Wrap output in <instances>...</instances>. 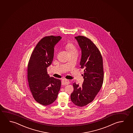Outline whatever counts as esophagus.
<instances>
[{"mask_svg":"<svg viewBox=\"0 0 133 133\" xmlns=\"http://www.w3.org/2000/svg\"><path fill=\"white\" fill-rule=\"evenodd\" d=\"M70 83L69 81L66 79H63L62 80V84L63 85H67Z\"/></svg>","mask_w":133,"mask_h":133,"instance_id":"34e87169","label":"esophagus"}]
</instances>
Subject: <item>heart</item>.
Wrapping results in <instances>:
<instances>
[{
  "label": "heart",
  "mask_w": 133,
  "mask_h": 133,
  "mask_svg": "<svg viewBox=\"0 0 133 133\" xmlns=\"http://www.w3.org/2000/svg\"><path fill=\"white\" fill-rule=\"evenodd\" d=\"M65 48L69 53L74 52V51H77L76 46H75L74 44L71 42H69L66 44Z\"/></svg>",
  "instance_id": "obj_1"
}]
</instances>
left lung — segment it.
Here are the masks:
<instances>
[{
    "mask_svg": "<svg viewBox=\"0 0 133 133\" xmlns=\"http://www.w3.org/2000/svg\"><path fill=\"white\" fill-rule=\"evenodd\" d=\"M82 50L81 68H84V81L81 86L73 83L74 91L70 95L74 104L83 107L94 100L102 87L104 73L100 51L90 39L83 36L75 37Z\"/></svg>",
    "mask_w": 133,
    "mask_h": 133,
    "instance_id": "1",
    "label": "left lung"
}]
</instances>
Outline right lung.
I'll list each match as a JSON object with an SVG mask.
<instances>
[{
  "instance_id": "1",
  "label": "right lung",
  "mask_w": 133,
  "mask_h": 133,
  "mask_svg": "<svg viewBox=\"0 0 133 133\" xmlns=\"http://www.w3.org/2000/svg\"><path fill=\"white\" fill-rule=\"evenodd\" d=\"M60 36H49L42 38L31 54L27 66L29 86L35 100L44 106L52 103L57 99L60 80L49 76L47 68L52 63L55 44Z\"/></svg>"
}]
</instances>
